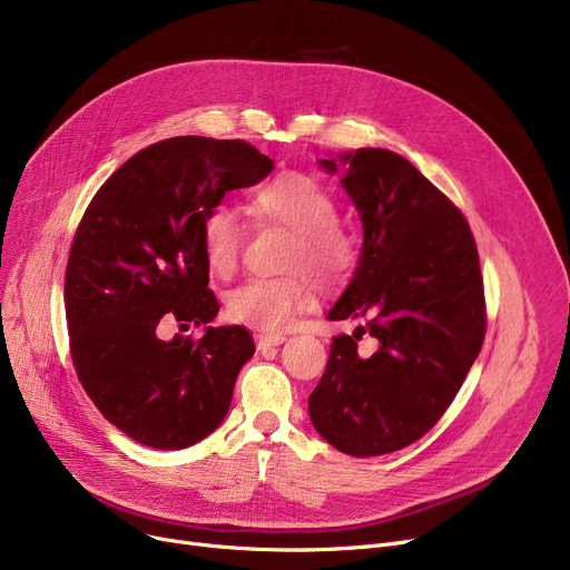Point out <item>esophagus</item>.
I'll list each match as a JSON object with an SVG mask.
<instances>
[{
    "label": "esophagus",
    "mask_w": 570,
    "mask_h": 570,
    "mask_svg": "<svg viewBox=\"0 0 570 570\" xmlns=\"http://www.w3.org/2000/svg\"><path fill=\"white\" fill-rule=\"evenodd\" d=\"M254 340H256L258 348H267V346L282 344V342L286 340V335H284V333H258Z\"/></svg>",
    "instance_id": "34e87169"
}]
</instances>
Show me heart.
Segmentation results:
<instances>
[{"instance_id": "1", "label": "heart", "mask_w": 570, "mask_h": 570, "mask_svg": "<svg viewBox=\"0 0 570 570\" xmlns=\"http://www.w3.org/2000/svg\"><path fill=\"white\" fill-rule=\"evenodd\" d=\"M249 207L256 219L293 230L284 277H252L226 295V314L256 331H282L316 295L312 273L325 286L346 284L361 247L355 235L340 224L337 198L318 179L286 170L254 189ZM245 226L230 207H207L200 219V252L209 273L219 279L235 275L243 256Z\"/></svg>"}]
</instances>
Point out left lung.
I'll use <instances>...</instances> for the list:
<instances>
[{"label": "left lung", "instance_id": "obj_1", "mask_svg": "<svg viewBox=\"0 0 570 570\" xmlns=\"http://www.w3.org/2000/svg\"><path fill=\"white\" fill-rule=\"evenodd\" d=\"M342 161L365 243L327 318L367 325L333 340L309 415L337 451L372 458L411 445L439 423L481 353L488 309L462 209L391 149L361 147ZM321 166L337 170L327 159ZM365 332L380 346L370 358L356 353Z\"/></svg>", "mask_w": 570, "mask_h": 570}]
</instances>
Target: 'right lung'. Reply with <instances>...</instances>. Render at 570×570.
I'll use <instances>...</instances> for the list:
<instances>
[{
  "instance_id": "obj_1",
  "label": "right lung",
  "mask_w": 570,
  "mask_h": 570,
  "mask_svg": "<svg viewBox=\"0 0 570 570\" xmlns=\"http://www.w3.org/2000/svg\"><path fill=\"white\" fill-rule=\"evenodd\" d=\"M269 170V157L245 140L166 138L119 166L76 228L65 277L71 361L106 421L142 445H194L228 413L239 367L256 351L247 327L161 335L217 316L203 213Z\"/></svg>"
}]
</instances>
